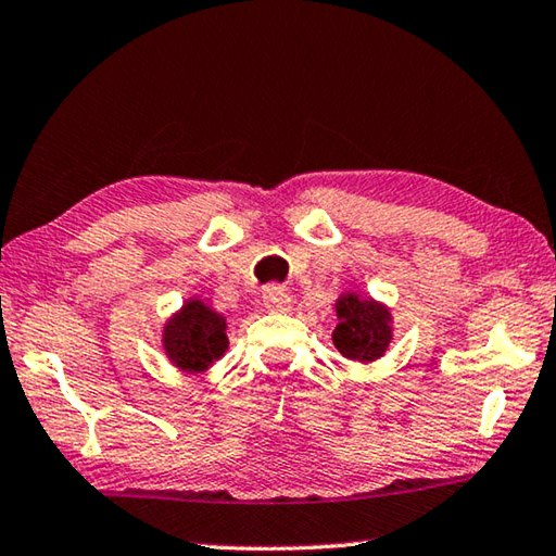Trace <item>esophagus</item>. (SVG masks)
Instances as JSON below:
<instances>
[{
    "label": "esophagus",
    "instance_id": "1",
    "mask_svg": "<svg viewBox=\"0 0 556 556\" xmlns=\"http://www.w3.org/2000/svg\"><path fill=\"white\" fill-rule=\"evenodd\" d=\"M262 301H265V306L269 308V312H289V306H291V299L287 294V289L277 287V285H271V287L265 289Z\"/></svg>",
    "mask_w": 556,
    "mask_h": 556
}]
</instances>
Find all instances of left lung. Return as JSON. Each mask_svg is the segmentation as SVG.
Listing matches in <instances>:
<instances>
[{"mask_svg":"<svg viewBox=\"0 0 556 556\" xmlns=\"http://www.w3.org/2000/svg\"><path fill=\"white\" fill-rule=\"evenodd\" d=\"M336 316L333 345L348 361L372 363L388 351L392 341V314L380 301L361 294H341L336 301Z\"/></svg>","mask_w":556,"mask_h":556,"instance_id":"left-lung-1","label":"left lung"}]
</instances>
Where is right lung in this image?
I'll return each instance as SVG.
<instances>
[{
  "instance_id": "obj_1",
  "label": "right lung",
  "mask_w": 556,
  "mask_h": 556,
  "mask_svg": "<svg viewBox=\"0 0 556 556\" xmlns=\"http://www.w3.org/2000/svg\"><path fill=\"white\" fill-rule=\"evenodd\" d=\"M225 316L205 306L201 299H188L164 326V353L178 370L205 372L228 351Z\"/></svg>"
}]
</instances>
